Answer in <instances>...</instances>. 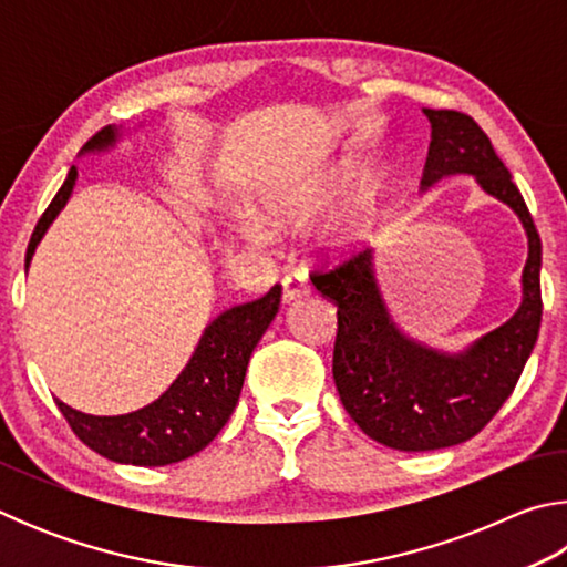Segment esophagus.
<instances>
[{"label": "esophagus", "instance_id": "34e87169", "mask_svg": "<svg viewBox=\"0 0 567 567\" xmlns=\"http://www.w3.org/2000/svg\"><path fill=\"white\" fill-rule=\"evenodd\" d=\"M307 295V280L300 272H290L282 277V302H292L297 297Z\"/></svg>", "mask_w": 567, "mask_h": 567}]
</instances>
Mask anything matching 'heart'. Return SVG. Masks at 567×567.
<instances>
[{
	"label": "heart",
	"mask_w": 567,
	"mask_h": 567,
	"mask_svg": "<svg viewBox=\"0 0 567 567\" xmlns=\"http://www.w3.org/2000/svg\"><path fill=\"white\" fill-rule=\"evenodd\" d=\"M344 179L342 177H330L322 179L318 185H302V187H290L280 189L267 199L262 205V223L272 229H297L312 223L324 207H328L334 197L342 192ZM255 237H260L257 229H252ZM364 235V223L360 219H348V223H340L332 229L330 245L332 247H344L352 245L354 239Z\"/></svg>",
	"instance_id": "heart-1"
}]
</instances>
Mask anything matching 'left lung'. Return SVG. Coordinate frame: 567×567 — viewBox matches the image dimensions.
<instances>
[{
	"label": "left lung",
	"mask_w": 567,
	"mask_h": 567,
	"mask_svg": "<svg viewBox=\"0 0 567 567\" xmlns=\"http://www.w3.org/2000/svg\"><path fill=\"white\" fill-rule=\"evenodd\" d=\"M430 147L422 189L453 175H473L487 195L520 217L527 235L523 302L501 328L443 352L408 338L380 292L372 249L332 270H315L312 285L338 305L332 378L348 415L364 435L392 450L422 453L477 435L513 395L540 330L543 245L520 189L473 117L455 110H422Z\"/></svg>",
	"instance_id": "1"
}]
</instances>
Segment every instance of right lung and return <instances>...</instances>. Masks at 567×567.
I'll use <instances>...</instances> for the list:
<instances>
[{
    "instance_id": "obj_1",
    "label": "right lung",
    "mask_w": 567,
    "mask_h": 567,
    "mask_svg": "<svg viewBox=\"0 0 567 567\" xmlns=\"http://www.w3.org/2000/svg\"><path fill=\"white\" fill-rule=\"evenodd\" d=\"M117 140L120 130L110 124L94 134L80 155L112 150ZM74 182L76 167L70 169L64 185L37 223L30 247H27L24 270L30 267L34 249L42 243L54 217L64 209ZM280 295L282 287L275 285L260 300L229 307L217 315L205 328L177 380L142 410L100 417L64 405L62 400H56V408L84 445L114 463L159 467L192 457L213 443L233 415L239 392H243L249 354L280 310Z\"/></svg>"
}]
</instances>
